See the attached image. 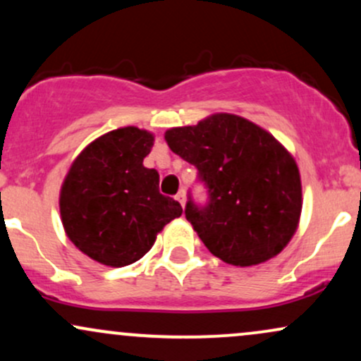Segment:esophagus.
<instances>
[{
  "mask_svg": "<svg viewBox=\"0 0 361 361\" xmlns=\"http://www.w3.org/2000/svg\"><path fill=\"white\" fill-rule=\"evenodd\" d=\"M176 200L180 202L181 207L185 205V202H186V193H185V190H180V192H178V195H176Z\"/></svg>",
  "mask_w": 361,
  "mask_h": 361,
  "instance_id": "obj_1",
  "label": "esophagus"
}]
</instances>
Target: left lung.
Listing matches in <instances>:
<instances>
[{
    "instance_id": "left-lung-1",
    "label": "left lung",
    "mask_w": 361,
    "mask_h": 361,
    "mask_svg": "<svg viewBox=\"0 0 361 361\" xmlns=\"http://www.w3.org/2000/svg\"><path fill=\"white\" fill-rule=\"evenodd\" d=\"M197 168L205 204L188 192L186 221L207 250L235 267L273 258L287 246L302 210L300 175L287 149L250 120L217 114L164 135Z\"/></svg>"
}]
</instances>
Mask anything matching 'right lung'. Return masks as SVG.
I'll use <instances>...</instances> for the list:
<instances>
[{"label":"right lung","mask_w":361,"mask_h":361,"mask_svg":"<svg viewBox=\"0 0 361 361\" xmlns=\"http://www.w3.org/2000/svg\"><path fill=\"white\" fill-rule=\"evenodd\" d=\"M154 137L137 127L111 130L91 142L61 190V217L78 250L106 267L135 263L156 234L180 217L181 205L159 193V175L142 164Z\"/></svg>","instance_id":"add662e5"}]
</instances>
